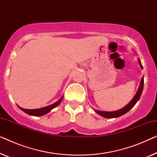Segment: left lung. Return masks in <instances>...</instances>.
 <instances>
[{
	"instance_id": "obj_1",
	"label": "left lung",
	"mask_w": 157,
	"mask_h": 157,
	"mask_svg": "<svg viewBox=\"0 0 157 157\" xmlns=\"http://www.w3.org/2000/svg\"><path fill=\"white\" fill-rule=\"evenodd\" d=\"M138 61H139V65H140V67L141 68H143V66L141 63L140 59H138ZM143 88H144V77L141 78L140 85H139V87L138 89V91L136 92V95L134 96V97L133 98V99L131 101L128 103L126 106H124V108L115 111H102L99 110H96V109H94V111H95L96 113H98V114L101 116V117L108 118V119H112V118H117V117H121V116L125 114L126 113H127L128 111H129L130 109H132L133 107L134 106V105L136 104V102L138 101L139 98H140L141 93H142Z\"/></svg>"
}]
</instances>
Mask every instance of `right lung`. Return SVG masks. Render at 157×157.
Returning <instances> with one entry per match:
<instances>
[{"mask_svg": "<svg viewBox=\"0 0 157 157\" xmlns=\"http://www.w3.org/2000/svg\"><path fill=\"white\" fill-rule=\"evenodd\" d=\"M63 97H62L61 98H60V99L58 101L54 103V104H51V105H49V106H48L43 107V108H40V109H25L21 108V107H20V106H18V107L23 111H24L25 113H26L27 114H29V115H31V116H35V117H40V116H43V115L46 114L47 113H48L49 111H51L53 109H54L57 106H59V105L61 104V102L62 101V100H63Z\"/></svg>", "mask_w": 157, "mask_h": 157, "instance_id": "obj_1", "label": "right lung"}]
</instances>
